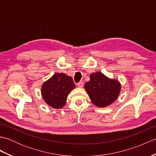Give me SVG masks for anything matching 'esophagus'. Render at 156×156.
<instances>
[{
	"instance_id": "1",
	"label": "esophagus",
	"mask_w": 156,
	"mask_h": 156,
	"mask_svg": "<svg viewBox=\"0 0 156 156\" xmlns=\"http://www.w3.org/2000/svg\"><path fill=\"white\" fill-rule=\"evenodd\" d=\"M77 86H78V88H82V87H83V86H84V83L82 82H80L77 84Z\"/></svg>"
}]
</instances>
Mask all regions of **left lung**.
Listing matches in <instances>:
<instances>
[{"instance_id":"1","label":"left lung","mask_w":156,"mask_h":156,"mask_svg":"<svg viewBox=\"0 0 156 156\" xmlns=\"http://www.w3.org/2000/svg\"><path fill=\"white\" fill-rule=\"evenodd\" d=\"M121 88L117 80L108 78L100 72L91 74L90 80L84 84L92 102L98 107H106L116 101Z\"/></svg>"}]
</instances>
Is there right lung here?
I'll use <instances>...</instances> for the list:
<instances>
[{
    "mask_svg": "<svg viewBox=\"0 0 156 156\" xmlns=\"http://www.w3.org/2000/svg\"><path fill=\"white\" fill-rule=\"evenodd\" d=\"M75 87L71 77L64 73H57L43 84L41 95L50 107L61 108L66 105L68 94Z\"/></svg>",
    "mask_w": 156,
    "mask_h": 156,
    "instance_id": "obj_1",
    "label": "right lung"
}]
</instances>
